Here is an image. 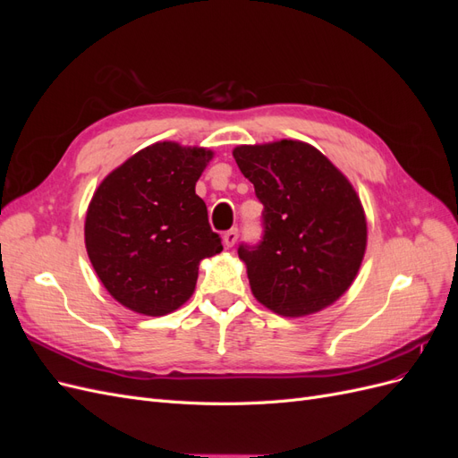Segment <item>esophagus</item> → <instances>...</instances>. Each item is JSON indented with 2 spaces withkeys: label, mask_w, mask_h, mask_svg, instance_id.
Returning a JSON list of instances; mask_svg holds the SVG:
<instances>
[{
  "label": "esophagus",
  "mask_w": 458,
  "mask_h": 458,
  "mask_svg": "<svg viewBox=\"0 0 458 458\" xmlns=\"http://www.w3.org/2000/svg\"><path fill=\"white\" fill-rule=\"evenodd\" d=\"M237 239H239V229H229L224 234V244L227 248H231V246H234V242H237Z\"/></svg>",
  "instance_id": "34e87169"
}]
</instances>
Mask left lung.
I'll use <instances>...</instances> for the list:
<instances>
[{"mask_svg": "<svg viewBox=\"0 0 458 458\" xmlns=\"http://www.w3.org/2000/svg\"><path fill=\"white\" fill-rule=\"evenodd\" d=\"M233 157L263 204L261 241L239 244L254 296L283 317L330 306L353 283L367 246L352 183L301 141L242 145Z\"/></svg>", "mask_w": 458, "mask_h": 458, "instance_id": "obj_1", "label": "left lung"}]
</instances>
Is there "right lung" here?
Returning a JSON list of instances; mask_svg holds the SVG:
<instances>
[{
	"mask_svg": "<svg viewBox=\"0 0 458 458\" xmlns=\"http://www.w3.org/2000/svg\"><path fill=\"white\" fill-rule=\"evenodd\" d=\"M212 150L155 143L108 174L89 202L86 248L122 306L165 315L185 303L199 263L224 250L195 185Z\"/></svg>",
	"mask_w": 458,
	"mask_h": 458,
	"instance_id": "1",
	"label": "right lung"
}]
</instances>
